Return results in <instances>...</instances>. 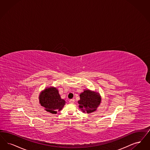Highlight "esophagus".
<instances>
[{
    "label": "esophagus",
    "instance_id": "obj_1",
    "mask_svg": "<svg viewBox=\"0 0 150 150\" xmlns=\"http://www.w3.org/2000/svg\"><path fill=\"white\" fill-rule=\"evenodd\" d=\"M74 103V99H71V100H69V103L73 104Z\"/></svg>",
    "mask_w": 150,
    "mask_h": 150
}]
</instances>
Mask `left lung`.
Here are the masks:
<instances>
[{"instance_id":"8db88e82","label":"left lung","mask_w":150,"mask_h":150,"mask_svg":"<svg viewBox=\"0 0 150 150\" xmlns=\"http://www.w3.org/2000/svg\"><path fill=\"white\" fill-rule=\"evenodd\" d=\"M101 103V98L98 93L85 90L80 95V100L78 103L79 106L84 112L91 113L96 110L98 106Z\"/></svg>"}]
</instances>
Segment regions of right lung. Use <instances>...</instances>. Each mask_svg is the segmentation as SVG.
Segmentation results:
<instances>
[{"label":"right lung","instance_id":"add662e5","mask_svg":"<svg viewBox=\"0 0 150 150\" xmlns=\"http://www.w3.org/2000/svg\"><path fill=\"white\" fill-rule=\"evenodd\" d=\"M39 101L46 111L52 114H57V111L61 110L65 103V100L60 98L58 90L54 87L46 88L41 92Z\"/></svg>","mask_w":150,"mask_h":150}]
</instances>
